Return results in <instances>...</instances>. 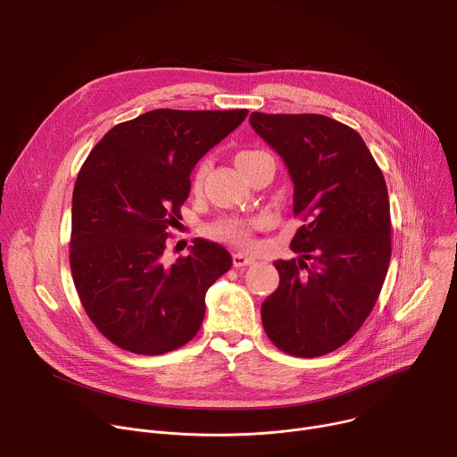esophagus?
I'll list each match as a JSON object with an SVG mask.
<instances>
[{
    "label": "esophagus",
    "mask_w": 457,
    "mask_h": 457,
    "mask_svg": "<svg viewBox=\"0 0 457 457\" xmlns=\"http://www.w3.org/2000/svg\"><path fill=\"white\" fill-rule=\"evenodd\" d=\"M254 260H256V258H254L253 254L238 251V253H235V254H233V266H235V268H244V266H251V264H254Z\"/></svg>",
    "instance_id": "34e87169"
}]
</instances>
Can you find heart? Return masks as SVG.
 Wrapping results in <instances>:
<instances>
[{
	"instance_id": "obj_1",
	"label": "heart",
	"mask_w": 457,
	"mask_h": 457,
	"mask_svg": "<svg viewBox=\"0 0 457 457\" xmlns=\"http://www.w3.org/2000/svg\"><path fill=\"white\" fill-rule=\"evenodd\" d=\"M260 154H262V152H240L235 157V162L240 168L244 162L251 161L253 157H256ZM206 171H208V162L199 164V168L195 170V173H193V187H201V184H203V180L206 177ZM213 235L219 237V238L229 240V242L244 244V242H249V238H251V226L249 224H242V222H235V220H228V222H222V224L215 226L213 228Z\"/></svg>"
}]
</instances>
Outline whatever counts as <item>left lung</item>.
<instances>
[{
	"mask_svg": "<svg viewBox=\"0 0 457 457\" xmlns=\"http://www.w3.org/2000/svg\"><path fill=\"white\" fill-rule=\"evenodd\" d=\"M249 122L286 162L298 260H277L280 284L262 303L270 340L314 358L349 342L370 314L390 262V208L381 170L356 129L318 113H260Z\"/></svg>",
	"mask_w": 457,
	"mask_h": 457,
	"instance_id": "1",
	"label": "left lung"
}]
</instances>
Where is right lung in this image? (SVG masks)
<instances>
[{
    "instance_id": "obj_1",
    "label": "right lung",
    "mask_w": 457,
    "mask_h": 457,
    "mask_svg": "<svg viewBox=\"0 0 457 457\" xmlns=\"http://www.w3.org/2000/svg\"><path fill=\"white\" fill-rule=\"evenodd\" d=\"M247 110L146 112L113 126L78 175L71 270L96 328L117 347L164 354L199 333L206 293L233 266L220 244L195 238L187 256L162 260L180 219L189 173Z\"/></svg>"
}]
</instances>
